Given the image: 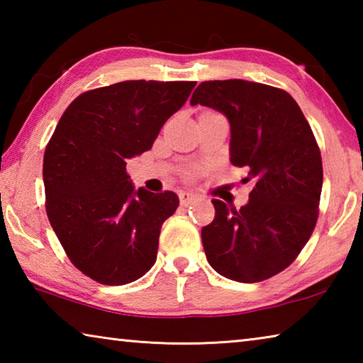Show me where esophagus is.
<instances>
[{"mask_svg": "<svg viewBox=\"0 0 363 363\" xmlns=\"http://www.w3.org/2000/svg\"><path fill=\"white\" fill-rule=\"evenodd\" d=\"M196 199V195L192 192H186V190H181L179 192V200L181 205H190Z\"/></svg>", "mask_w": 363, "mask_h": 363, "instance_id": "obj_1", "label": "esophagus"}]
</instances>
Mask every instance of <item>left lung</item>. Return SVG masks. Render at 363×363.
<instances>
[{"label": "left lung", "mask_w": 363, "mask_h": 363, "mask_svg": "<svg viewBox=\"0 0 363 363\" xmlns=\"http://www.w3.org/2000/svg\"><path fill=\"white\" fill-rule=\"evenodd\" d=\"M192 106L213 107L230 123V163L255 181L248 205L213 199L201 229L205 255L225 279L256 284L285 270L315 229L322 155L296 101L280 88L245 79L203 82Z\"/></svg>", "instance_id": "1"}]
</instances>
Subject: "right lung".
I'll list each match as a JSON object with an SVG mask.
<instances>
[{"instance_id":"right-lung-1","label":"right lung","mask_w":363,"mask_h":363,"mask_svg":"<svg viewBox=\"0 0 363 363\" xmlns=\"http://www.w3.org/2000/svg\"><path fill=\"white\" fill-rule=\"evenodd\" d=\"M196 82L131 79L79 94L46 145V213L73 266L102 285H126L155 264L162 224L179 199L134 190L126 160L152 147Z\"/></svg>"}]
</instances>
